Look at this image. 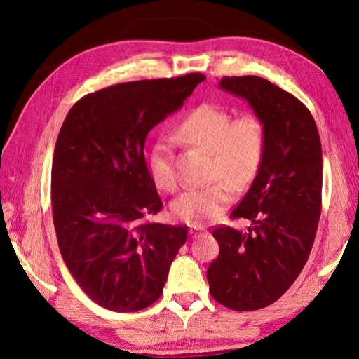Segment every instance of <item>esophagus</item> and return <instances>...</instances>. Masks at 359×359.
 Segmentation results:
<instances>
[{
  "instance_id": "esophagus-1",
  "label": "esophagus",
  "mask_w": 359,
  "mask_h": 359,
  "mask_svg": "<svg viewBox=\"0 0 359 359\" xmlns=\"http://www.w3.org/2000/svg\"><path fill=\"white\" fill-rule=\"evenodd\" d=\"M205 233H208V231H205V228H203V226H191L190 228V236H191L193 239L194 238H199V236L205 234Z\"/></svg>"
}]
</instances>
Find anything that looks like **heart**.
<instances>
[{"label": "heart", "mask_w": 359, "mask_h": 359, "mask_svg": "<svg viewBox=\"0 0 359 359\" xmlns=\"http://www.w3.org/2000/svg\"><path fill=\"white\" fill-rule=\"evenodd\" d=\"M175 136L210 154V175L218 179L203 188L182 193L172 204V215L190 226L214 222L233 199L234 187H247L257 177L266 150L264 125L257 115L242 114L231 120L226 109L199 104L175 128ZM150 177L156 188L172 191L177 185L172 144L161 137L149 155Z\"/></svg>", "instance_id": "1"}]
</instances>
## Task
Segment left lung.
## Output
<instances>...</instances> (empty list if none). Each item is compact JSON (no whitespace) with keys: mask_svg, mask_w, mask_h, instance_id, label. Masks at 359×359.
<instances>
[{"mask_svg":"<svg viewBox=\"0 0 359 359\" xmlns=\"http://www.w3.org/2000/svg\"><path fill=\"white\" fill-rule=\"evenodd\" d=\"M220 88L244 98L266 133L257 177L231 218H247V233L220 226V253L208 269L212 297L233 311L276 302L301 274L321 214L323 158L317 125L302 102L258 76L223 77Z\"/></svg>","mask_w":359,"mask_h":359,"instance_id":"obj_1","label":"left lung"}]
</instances>
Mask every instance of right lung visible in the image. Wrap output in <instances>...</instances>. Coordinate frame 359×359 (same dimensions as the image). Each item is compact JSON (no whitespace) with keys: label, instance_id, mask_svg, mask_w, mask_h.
I'll return each instance as SVG.
<instances>
[{"label":"right lung","instance_id":"obj_1","mask_svg":"<svg viewBox=\"0 0 359 359\" xmlns=\"http://www.w3.org/2000/svg\"><path fill=\"white\" fill-rule=\"evenodd\" d=\"M205 76L117 83L79 100L52 163L58 247L79 287L114 312H137L163 293L187 226L149 222L163 203L145 165L149 131L179 111Z\"/></svg>","mask_w":359,"mask_h":359}]
</instances>
